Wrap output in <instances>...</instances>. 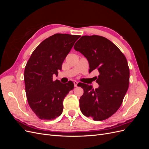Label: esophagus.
<instances>
[{
  "label": "esophagus",
  "instance_id": "1",
  "mask_svg": "<svg viewBox=\"0 0 149 149\" xmlns=\"http://www.w3.org/2000/svg\"><path fill=\"white\" fill-rule=\"evenodd\" d=\"M73 83H74V87H77V86H78V82H77V81H74Z\"/></svg>",
  "mask_w": 149,
  "mask_h": 149
}]
</instances>
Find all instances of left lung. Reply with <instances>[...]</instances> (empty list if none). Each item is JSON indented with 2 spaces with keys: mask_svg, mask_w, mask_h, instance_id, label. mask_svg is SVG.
<instances>
[{
  "mask_svg": "<svg viewBox=\"0 0 149 149\" xmlns=\"http://www.w3.org/2000/svg\"><path fill=\"white\" fill-rule=\"evenodd\" d=\"M87 58L89 71L97 70L99 87L81 83L84 90L79 107L82 113L93 120L107 119L119 109L129 84V68L124 54L110 40L99 35H84L74 46Z\"/></svg>",
  "mask_w": 149,
  "mask_h": 149,
  "instance_id": "8db88e82",
  "label": "left lung"
}]
</instances>
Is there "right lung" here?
<instances>
[{
    "label": "right lung",
    "mask_w": 149,
    "mask_h": 149,
    "mask_svg": "<svg viewBox=\"0 0 149 149\" xmlns=\"http://www.w3.org/2000/svg\"><path fill=\"white\" fill-rule=\"evenodd\" d=\"M80 35L56 33L44 40L35 49L25 68L24 81L28 103L42 120H51L63 112L65 97L74 88L70 81L62 84L53 80Z\"/></svg>",
    "instance_id": "1"
}]
</instances>
